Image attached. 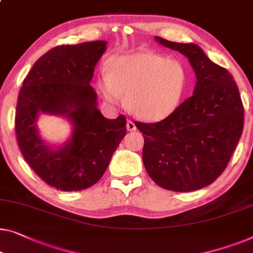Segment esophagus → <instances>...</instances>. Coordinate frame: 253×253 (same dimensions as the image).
<instances>
[{
	"label": "esophagus",
	"instance_id": "obj_1",
	"mask_svg": "<svg viewBox=\"0 0 253 253\" xmlns=\"http://www.w3.org/2000/svg\"><path fill=\"white\" fill-rule=\"evenodd\" d=\"M126 129H127V131H135V130H137V126H135V124L133 123V121L127 120Z\"/></svg>",
	"mask_w": 253,
	"mask_h": 253
}]
</instances>
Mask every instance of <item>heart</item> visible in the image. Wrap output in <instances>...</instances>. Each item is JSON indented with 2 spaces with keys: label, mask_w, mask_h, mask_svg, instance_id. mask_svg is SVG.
Returning <instances> with one entry per match:
<instances>
[{
  "label": "heart",
  "mask_w": 253,
  "mask_h": 253,
  "mask_svg": "<svg viewBox=\"0 0 253 253\" xmlns=\"http://www.w3.org/2000/svg\"><path fill=\"white\" fill-rule=\"evenodd\" d=\"M187 73L178 60L161 54L133 52L108 61V73L98 79V86L107 101L126 105L135 118L157 122L170 116L185 93Z\"/></svg>",
  "instance_id": "heart-1"
}]
</instances>
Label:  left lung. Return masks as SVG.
I'll list each match as a JSON object with an SVG mask.
<instances>
[{"label":"left lung","mask_w":253,"mask_h":253,"mask_svg":"<svg viewBox=\"0 0 253 253\" xmlns=\"http://www.w3.org/2000/svg\"><path fill=\"white\" fill-rule=\"evenodd\" d=\"M155 40L187 57L197 81L193 96L167 119L134 122L145 139L142 162L160 187L193 192L212 184L226 169L243 131V104L230 73L212 63L199 45Z\"/></svg>","instance_id":"left-lung-1"}]
</instances>
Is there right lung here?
<instances>
[{"instance_id":"obj_1","label":"right lung","mask_w":253,"mask_h":253,"mask_svg":"<svg viewBox=\"0 0 253 253\" xmlns=\"http://www.w3.org/2000/svg\"><path fill=\"white\" fill-rule=\"evenodd\" d=\"M106 44L92 41L49 50L29 71L18 96L14 126L24 159L42 180L63 192L96 184L126 134V116H102L90 85ZM40 114L64 116L71 122L72 135L60 148H51L39 137Z\"/></svg>"}]
</instances>
